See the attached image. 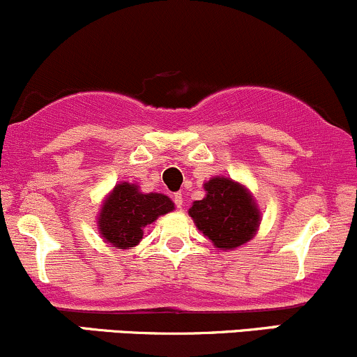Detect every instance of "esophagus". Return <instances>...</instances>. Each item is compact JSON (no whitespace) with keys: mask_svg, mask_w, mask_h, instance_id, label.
<instances>
[{"mask_svg":"<svg viewBox=\"0 0 357 357\" xmlns=\"http://www.w3.org/2000/svg\"><path fill=\"white\" fill-rule=\"evenodd\" d=\"M173 199H174L176 206H178V208H181V206H183V195H181V192H174V195H173Z\"/></svg>","mask_w":357,"mask_h":357,"instance_id":"34e87169","label":"esophagus"}]
</instances>
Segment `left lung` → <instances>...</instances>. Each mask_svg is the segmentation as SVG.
<instances>
[{
	"instance_id": "obj_1",
	"label": "left lung",
	"mask_w": 357,
	"mask_h": 357,
	"mask_svg": "<svg viewBox=\"0 0 357 357\" xmlns=\"http://www.w3.org/2000/svg\"><path fill=\"white\" fill-rule=\"evenodd\" d=\"M203 188L204 198L188 211L196 228L223 252L248 243L261 221L260 208L248 188L227 176H215Z\"/></svg>"
}]
</instances>
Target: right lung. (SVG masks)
I'll return each mask as SVG.
<instances>
[{
    "label": "right lung",
    "mask_w": 357,
    "mask_h": 357,
    "mask_svg": "<svg viewBox=\"0 0 357 357\" xmlns=\"http://www.w3.org/2000/svg\"><path fill=\"white\" fill-rule=\"evenodd\" d=\"M173 210L174 203L162 192H142L136 183L122 181L102 202L97 227L105 243L129 250L139 245L147 225Z\"/></svg>",
    "instance_id": "obj_1"
}]
</instances>
